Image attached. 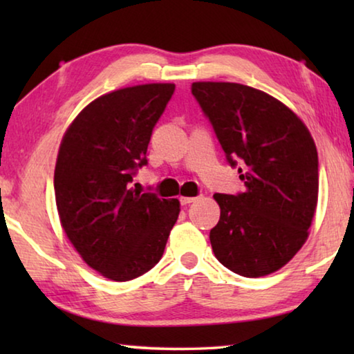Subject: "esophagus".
<instances>
[{
    "label": "esophagus",
    "instance_id": "1",
    "mask_svg": "<svg viewBox=\"0 0 354 354\" xmlns=\"http://www.w3.org/2000/svg\"><path fill=\"white\" fill-rule=\"evenodd\" d=\"M195 200H196V196H181V198H179V201H181L183 206L190 205V203H194Z\"/></svg>",
    "mask_w": 354,
    "mask_h": 354
}]
</instances>
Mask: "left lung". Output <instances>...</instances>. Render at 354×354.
<instances>
[{
	"label": "left lung",
	"instance_id": "8db88e82",
	"mask_svg": "<svg viewBox=\"0 0 354 354\" xmlns=\"http://www.w3.org/2000/svg\"><path fill=\"white\" fill-rule=\"evenodd\" d=\"M192 95L245 189L215 194L214 254L245 278L286 266L308 239L319 195V156L308 128L281 101L236 82H194Z\"/></svg>",
	"mask_w": 354,
	"mask_h": 354
}]
</instances>
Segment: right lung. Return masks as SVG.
Returning <instances> with one entry per match:
<instances>
[{
    "label": "right lung",
    "mask_w": 354,
    "mask_h": 354,
    "mask_svg": "<svg viewBox=\"0 0 354 354\" xmlns=\"http://www.w3.org/2000/svg\"><path fill=\"white\" fill-rule=\"evenodd\" d=\"M175 84L120 88L92 101L65 133L55 170L65 234L93 270L129 281L160 261L178 200L133 189Z\"/></svg>",
    "instance_id": "add662e5"
}]
</instances>
